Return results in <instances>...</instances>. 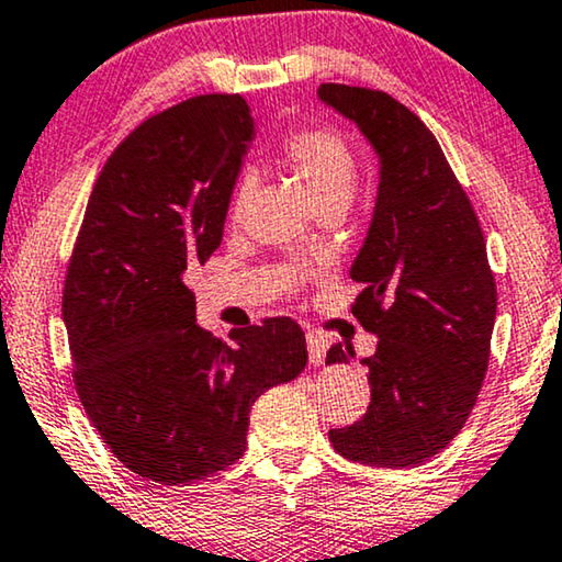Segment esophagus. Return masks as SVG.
<instances>
[{
	"label": "esophagus",
	"instance_id": "esophagus-1",
	"mask_svg": "<svg viewBox=\"0 0 562 562\" xmlns=\"http://www.w3.org/2000/svg\"><path fill=\"white\" fill-rule=\"evenodd\" d=\"M326 351H328V341L318 334H307V357H311L313 367H321L326 361Z\"/></svg>",
	"mask_w": 562,
	"mask_h": 562
}]
</instances>
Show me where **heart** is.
<instances>
[{"label":"heart","instance_id":"1","mask_svg":"<svg viewBox=\"0 0 562 562\" xmlns=\"http://www.w3.org/2000/svg\"><path fill=\"white\" fill-rule=\"evenodd\" d=\"M282 162L292 176L303 180L315 209H349L359 186V157L349 142L330 130L292 132L282 145ZM255 193V178L236 180L228 216L241 221Z\"/></svg>","mask_w":562,"mask_h":562}]
</instances>
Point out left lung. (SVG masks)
<instances>
[{"label": "left lung", "mask_w": 562, "mask_h": 562, "mask_svg": "<svg viewBox=\"0 0 562 562\" xmlns=\"http://www.w3.org/2000/svg\"><path fill=\"white\" fill-rule=\"evenodd\" d=\"M323 104L359 126L379 157L374 216L351 280V313L379 338L367 415L330 430L349 461L409 469L461 432L488 367L496 282L476 211L417 114L390 93L323 83ZM349 350V349H346ZM330 346L326 363H346Z\"/></svg>", "instance_id": "8db88e82"}]
</instances>
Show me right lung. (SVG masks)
<instances>
[{"label":"right lung","instance_id":"obj_1","mask_svg":"<svg viewBox=\"0 0 562 562\" xmlns=\"http://www.w3.org/2000/svg\"><path fill=\"white\" fill-rule=\"evenodd\" d=\"M255 120L239 93H209L139 124L86 205L63 288L78 400L126 469L162 486L239 461L259 394L307 363L292 318L239 330L195 323L186 274L218 249Z\"/></svg>","mask_w":562,"mask_h":562}]
</instances>
